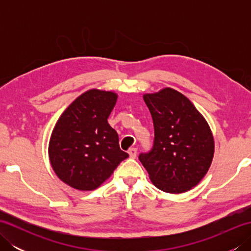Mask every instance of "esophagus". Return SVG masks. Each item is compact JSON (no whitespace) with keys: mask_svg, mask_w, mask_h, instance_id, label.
<instances>
[{"mask_svg":"<svg viewBox=\"0 0 251 251\" xmlns=\"http://www.w3.org/2000/svg\"><path fill=\"white\" fill-rule=\"evenodd\" d=\"M128 154L131 158H135L137 156V149L136 148H130L128 150Z\"/></svg>","mask_w":251,"mask_h":251,"instance_id":"esophagus-1","label":"esophagus"}]
</instances>
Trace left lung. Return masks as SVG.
Returning <instances> with one entry per match:
<instances>
[{"instance_id":"1","label":"left lung","mask_w":251,"mask_h":251,"mask_svg":"<svg viewBox=\"0 0 251 251\" xmlns=\"http://www.w3.org/2000/svg\"><path fill=\"white\" fill-rule=\"evenodd\" d=\"M143 100L154 126L153 147L139 159L153 184L167 193L191 190L210 167L215 143L209 126L191 101L173 88Z\"/></svg>"}]
</instances>
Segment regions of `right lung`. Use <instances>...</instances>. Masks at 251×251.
<instances>
[{
  "label": "right lung",
  "instance_id": "right-lung-1",
  "mask_svg": "<svg viewBox=\"0 0 251 251\" xmlns=\"http://www.w3.org/2000/svg\"><path fill=\"white\" fill-rule=\"evenodd\" d=\"M116 99L112 92L90 89L74 100L56 123L49 148L50 164L58 178L74 189H97L128 157L108 123Z\"/></svg>",
  "mask_w": 251,
  "mask_h": 251
}]
</instances>
